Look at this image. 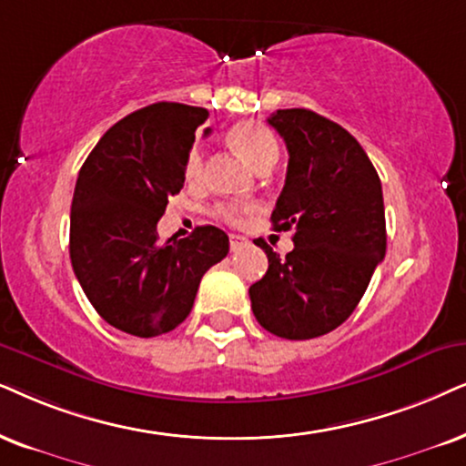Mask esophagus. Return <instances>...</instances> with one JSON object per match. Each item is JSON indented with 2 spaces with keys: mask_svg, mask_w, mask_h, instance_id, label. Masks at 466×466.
I'll return each instance as SVG.
<instances>
[{
  "mask_svg": "<svg viewBox=\"0 0 466 466\" xmlns=\"http://www.w3.org/2000/svg\"><path fill=\"white\" fill-rule=\"evenodd\" d=\"M243 245H247V238L245 237H240V234H229V249L237 251Z\"/></svg>",
  "mask_w": 466,
  "mask_h": 466,
  "instance_id": "esophagus-1",
  "label": "esophagus"
}]
</instances>
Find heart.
<instances>
[{
    "label": "heart",
    "instance_id": "heart-1",
    "mask_svg": "<svg viewBox=\"0 0 466 466\" xmlns=\"http://www.w3.org/2000/svg\"><path fill=\"white\" fill-rule=\"evenodd\" d=\"M228 141L232 144V148L251 165L253 169H262L267 165H273L279 155L277 148L275 135L268 131L267 127L260 122H238L228 131ZM204 174V152L198 148H191L185 161V178L189 182H199ZM221 219L228 223H240L247 215L253 213L249 206H234V204H223L217 208Z\"/></svg>",
    "mask_w": 466,
    "mask_h": 466
}]
</instances>
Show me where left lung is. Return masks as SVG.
I'll list each match as a JSON object with an SVG mask.
<instances>
[{
	"label": "left lung",
	"instance_id": "1",
	"mask_svg": "<svg viewBox=\"0 0 466 466\" xmlns=\"http://www.w3.org/2000/svg\"><path fill=\"white\" fill-rule=\"evenodd\" d=\"M268 125L286 141V185L270 215L292 229L279 258L262 238L268 270L249 288L256 320L284 339L338 329L361 301L387 249L382 187L352 135L309 109H277Z\"/></svg>",
	"mask_w": 466,
	"mask_h": 466
}]
</instances>
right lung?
I'll return each instance as SVG.
<instances>
[{
	"label": "right lung",
	"mask_w": 466,
	"mask_h": 466,
	"mask_svg": "<svg viewBox=\"0 0 466 466\" xmlns=\"http://www.w3.org/2000/svg\"><path fill=\"white\" fill-rule=\"evenodd\" d=\"M206 117L204 107L182 103L133 111L103 135L76 178L73 270L103 320L137 338L178 327L206 270L229 251L228 234L215 226L165 243L157 232L167 199L185 185L187 155Z\"/></svg>",
	"instance_id": "obj_1"
}]
</instances>
